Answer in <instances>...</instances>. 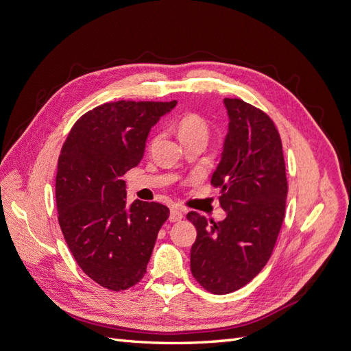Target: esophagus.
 Here are the masks:
<instances>
[{"label": "esophagus", "mask_w": 351, "mask_h": 351, "mask_svg": "<svg viewBox=\"0 0 351 351\" xmlns=\"http://www.w3.org/2000/svg\"><path fill=\"white\" fill-rule=\"evenodd\" d=\"M171 222H177V221H182L183 219V212L180 208L177 206H173L171 210H169V218H168Z\"/></svg>", "instance_id": "1"}]
</instances>
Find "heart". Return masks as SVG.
I'll use <instances>...</instances> for the list:
<instances>
[{
	"mask_svg": "<svg viewBox=\"0 0 351 351\" xmlns=\"http://www.w3.org/2000/svg\"><path fill=\"white\" fill-rule=\"evenodd\" d=\"M209 124L197 114H186L178 123V136L182 141L193 139V137H208Z\"/></svg>",
	"mask_w": 351,
	"mask_h": 351,
	"instance_id": "b5f03b06",
	"label": "heart"
}]
</instances>
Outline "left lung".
Listing matches in <instances>:
<instances>
[{
    "mask_svg": "<svg viewBox=\"0 0 351 351\" xmlns=\"http://www.w3.org/2000/svg\"><path fill=\"white\" fill-rule=\"evenodd\" d=\"M228 133L210 183L221 187L226 218L214 222L189 212L197 237L190 269L210 293L227 294L250 282L269 261L284 221L287 177L281 137L263 111L224 98Z\"/></svg>",
    "mask_w": 351,
    "mask_h": 351,
    "instance_id": "8db88e82",
    "label": "left lung"
}]
</instances>
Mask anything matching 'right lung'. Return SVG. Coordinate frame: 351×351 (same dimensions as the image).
Segmentation results:
<instances>
[{
	"label": "right lung",
	"instance_id": "right-lung-1",
	"mask_svg": "<svg viewBox=\"0 0 351 351\" xmlns=\"http://www.w3.org/2000/svg\"><path fill=\"white\" fill-rule=\"evenodd\" d=\"M177 105L117 101L99 105L73 125L58 158V222L79 267L112 291L146 274L169 210L156 202L127 205L129 169L143 158L152 127Z\"/></svg>",
	"mask_w": 351,
	"mask_h": 351
}]
</instances>
